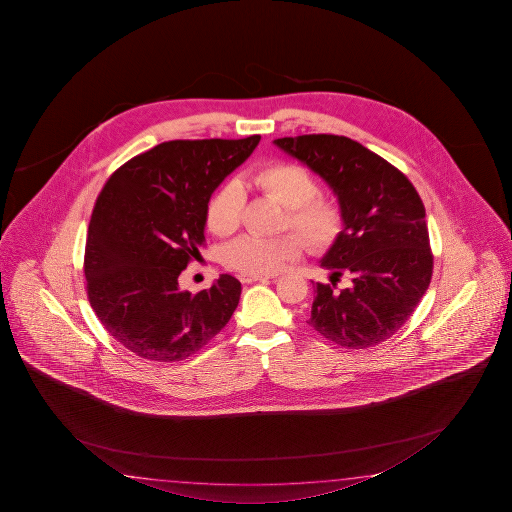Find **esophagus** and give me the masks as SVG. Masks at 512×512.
I'll return each mask as SVG.
<instances>
[{
    "instance_id": "34e87169",
    "label": "esophagus",
    "mask_w": 512,
    "mask_h": 512,
    "mask_svg": "<svg viewBox=\"0 0 512 512\" xmlns=\"http://www.w3.org/2000/svg\"><path fill=\"white\" fill-rule=\"evenodd\" d=\"M274 279V276H254V274H240V281L242 283H256V281H269Z\"/></svg>"
}]
</instances>
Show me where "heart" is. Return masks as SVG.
Listing matches in <instances>:
<instances>
[{
	"instance_id": "obj_1",
	"label": "heart",
	"mask_w": 512,
	"mask_h": 512,
	"mask_svg": "<svg viewBox=\"0 0 512 512\" xmlns=\"http://www.w3.org/2000/svg\"><path fill=\"white\" fill-rule=\"evenodd\" d=\"M249 181L285 206L286 224L299 233L308 247L326 249L342 233V209L330 197L317 195V182L303 166L269 163L252 172ZM243 202L242 184L227 182L209 202V229L222 236L233 233L240 224ZM299 251L301 240L295 234H245L227 247L226 265L240 274H274Z\"/></svg>"
}]
</instances>
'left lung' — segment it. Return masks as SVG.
<instances>
[{
  "label": "left lung",
  "mask_w": 512,
  "mask_h": 512,
  "mask_svg": "<svg viewBox=\"0 0 512 512\" xmlns=\"http://www.w3.org/2000/svg\"><path fill=\"white\" fill-rule=\"evenodd\" d=\"M274 145L330 186L344 217L319 261L331 283L315 286L306 322L338 346H378L408 321L432 279L421 197L398 168L353 139L310 134ZM340 275L352 283L337 291Z\"/></svg>",
  "instance_id": "left-lung-1"
}]
</instances>
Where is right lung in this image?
Masks as SVG:
<instances>
[{"label":"right lung","mask_w":512,"mask_h":512,"mask_svg":"<svg viewBox=\"0 0 512 512\" xmlns=\"http://www.w3.org/2000/svg\"><path fill=\"white\" fill-rule=\"evenodd\" d=\"M260 139L166 141L105 182L87 229V297L109 335L134 355L179 362L231 319L238 279L222 274L190 294L179 276L204 245L213 191Z\"/></svg>","instance_id":"add662e5"}]
</instances>
